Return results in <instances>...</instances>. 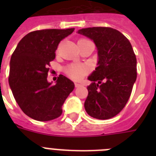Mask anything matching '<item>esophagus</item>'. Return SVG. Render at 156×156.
<instances>
[{
  "mask_svg": "<svg viewBox=\"0 0 156 156\" xmlns=\"http://www.w3.org/2000/svg\"><path fill=\"white\" fill-rule=\"evenodd\" d=\"M74 85H75V87H81V86H82V84H80V83H74Z\"/></svg>",
  "mask_w": 156,
  "mask_h": 156,
  "instance_id": "34e87169",
  "label": "esophagus"
}]
</instances>
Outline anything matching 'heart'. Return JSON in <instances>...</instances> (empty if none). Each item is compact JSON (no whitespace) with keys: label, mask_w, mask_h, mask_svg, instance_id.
<instances>
[{"label":"heart","mask_w":156,"mask_h":156,"mask_svg":"<svg viewBox=\"0 0 156 156\" xmlns=\"http://www.w3.org/2000/svg\"><path fill=\"white\" fill-rule=\"evenodd\" d=\"M88 71V67L85 65H78V64H73L69 66L67 69L68 74L71 78L75 80H78L83 78L84 74Z\"/></svg>","instance_id":"heart-1"}]
</instances>
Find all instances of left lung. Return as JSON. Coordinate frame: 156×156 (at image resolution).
Instances as JSON below:
<instances>
[{"label": "left lung", "instance_id": "1", "mask_svg": "<svg viewBox=\"0 0 156 156\" xmlns=\"http://www.w3.org/2000/svg\"><path fill=\"white\" fill-rule=\"evenodd\" d=\"M78 34L90 38L98 50V66L88 77L84 107L88 115L100 120L116 116L130 97L137 78V59L130 42L111 27L83 28Z\"/></svg>", "mask_w": 156, "mask_h": 156}]
</instances>
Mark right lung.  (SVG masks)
Segmentation results:
<instances>
[{
  "instance_id": "right-lung-1",
  "label": "right lung",
  "mask_w": 156,
  "mask_h": 156,
  "mask_svg": "<svg viewBox=\"0 0 156 156\" xmlns=\"http://www.w3.org/2000/svg\"><path fill=\"white\" fill-rule=\"evenodd\" d=\"M73 30L74 28L31 31L20 40L11 56L9 87L18 106L30 118L52 121L62 113V105L74 84L60 74L52 85L47 77L58 44Z\"/></svg>"
}]
</instances>
